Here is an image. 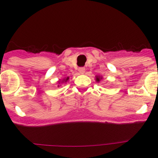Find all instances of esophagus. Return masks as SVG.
Listing matches in <instances>:
<instances>
[{
    "label": "esophagus",
    "mask_w": 158,
    "mask_h": 158,
    "mask_svg": "<svg viewBox=\"0 0 158 158\" xmlns=\"http://www.w3.org/2000/svg\"><path fill=\"white\" fill-rule=\"evenodd\" d=\"M79 74H84V72H85L84 68H79Z\"/></svg>",
    "instance_id": "1"
}]
</instances>
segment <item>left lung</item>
I'll return each mask as SVG.
<instances>
[{
  "instance_id": "8db88e82",
  "label": "left lung",
  "mask_w": 158,
  "mask_h": 158,
  "mask_svg": "<svg viewBox=\"0 0 158 158\" xmlns=\"http://www.w3.org/2000/svg\"><path fill=\"white\" fill-rule=\"evenodd\" d=\"M102 79H103V77H102V76H95V80H96L97 82H99L101 80H102Z\"/></svg>"
}]
</instances>
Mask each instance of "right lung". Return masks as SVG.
Returning a JSON list of instances; mask_svg holds the SVG:
<instances>
[{
  "mask_svg": "<svg viewBox=\"0 0 158 158\" xmlns=\"http://www.w3.org/2000/svg\"><path fill=\"white\" fill-rule=\"evenodd\" d=\"M69 76H68V77L64 78V79H60V80L57 82H58V85H57L58 87H59V86H60V84H62V83H66V82L69 81Z\"/></svg>",
  "mask_w": 158,
  "mask_h": 158,
  "instance_id": "obj_1",
  "label": "right lung"
}]
</instances>
